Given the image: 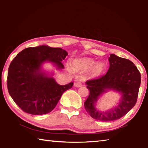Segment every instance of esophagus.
Masks as SVG:
<instances>
[{
  "label": "esophagus",
  "instance_id": "obj_1",
  "mask_svg": "<svg viewBox=\"0 0 148 148\" xmlns=\"http://www.w3.org/2000/svg\"><path fill=\"white\" fill-rule=\"evenodd\" d=\"M74 86L76 87H79L82 86V84L80 82H76L74 83Z\"/></svg>",
  "mask_w": 148,
  "mask_h": 148
}]
</instances>
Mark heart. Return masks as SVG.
<instances>
[{
    "instance_id": "obj_1",
    "label": "heart",
    "mask_w": 148,
    "mask_h": 148,
    "mask_svg": "<svg viewBox=\"0 0 148 148\" xmlns=\"http://www.w3.org/2000/svg\"><path fill=\"white\" fill-rule=\"evenodd\" d=\"M74 64L77 68L83 70L91 69V75L92 76H98L102 74L104 71V64L102 62L96 63L95 59L92 58H84L75 61Z\"/></svg>"
}]
</instances>
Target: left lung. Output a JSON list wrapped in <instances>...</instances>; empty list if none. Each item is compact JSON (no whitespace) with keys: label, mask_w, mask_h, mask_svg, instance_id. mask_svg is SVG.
<instances>
[{"label":"left lung","mask_w":148,"mask_h":148,"mask_svg":"<svg viewBox=\"0 0 148 148\" xmlns=\"http://www.w3.org/2000/svg\"><path fill=\"white\" fill-rule=\"evenodd\" d=\"M110 67L106 74L86 82L89 95L84 102L86 111L92 118L101 121L119 119L127 114L136 103L141 83V76L132 61L110 54ZM115 90L122 94L119 104L107 112L95 108L99 97L107 90Z\"/></svg>","instance_id":"8db88e82"}]
</instances>
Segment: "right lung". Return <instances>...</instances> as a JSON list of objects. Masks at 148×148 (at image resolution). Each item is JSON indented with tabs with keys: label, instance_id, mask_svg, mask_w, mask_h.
Here are the masks:
<instances>
[{
	"label": "right lung",
	"instance_id": "right-lung-1",
	"mask_svg": "<svg viewBox=\"0 0 148 148\" xmlns=\"http://www.w3.org/2000/svg\"><path fill=\"white\" fill-rule=\"evenodd\" d=\"M68 53L60 47L47 46L31 47L22 50L10 64L7 87L9 94L23 112L32 115L51 112L63 92L71 89L73 83L59 85L52 77L41 71L42 64L51 62L58 69Z\"/></svg>",
	"mask_w": 148,
	"mask_h": 148
}]
</instances>
